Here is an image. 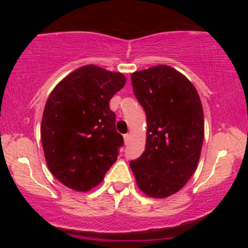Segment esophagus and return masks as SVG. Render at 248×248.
<instances>
[{"label": "esophagus", "mask_w": 248, "mask_h": 248, "mask_svg": "<svg viewBox=\"0 0 248 248\" xmlns=\"http://www.w3.org/2000/svg\"><path fill=\"white\" fill-rule=\"evenodd\" d=\"M124 143L128 144L129 141H130V134L129 133H125L124 136Z\"/></svg>", "instance_id": "34e87169"}]
</instances>
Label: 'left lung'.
<instances>
[{"label": "left lung", "instance_id": "1", "mask_svg": "<svg viewBox=\"0 0 248 248\" xmlns=\"http://www.w3.org/2000/svg\"><path fill=\"white\" fill-rule=\"evenodd\" d=\"M131 82L148 129L144 152L130 167L145 195L166 198L197 169L204 136L202 105L189 79L169 65L134 72Z\"/></svg>", "mask_w": 248, "mask_h": 248}]
</instances>
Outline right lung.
<instances>
[{
	"instance_id": "right-lung-1",
	"label": "right lung",
	"mask_w": 248,
	"mask_h": 248,
	"mask_svg": "<svg viewBox=\"0 0 248 248\" xmlns=\"http://www.w3.org/2000/svg\"><path fill=\"white\" fill-rule=\"evenodd\" d=\"M124 84V74L90 64L50 94L40 128L45 157L54 177L71 189L97 186L118 157L124 138L109 102Z\"/></svg>"
}]
</instances>
